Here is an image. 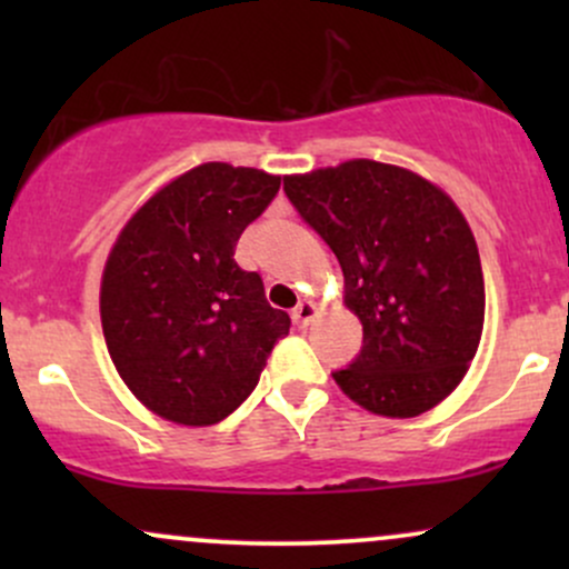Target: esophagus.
Wrapping results in <instances>:
<instances>
[{"label": "esophagus", "instance_id": "obj_1", "mask_svg": "<svg viewBox=\"0 0 569 569\" xmlns=\"http://www.w3.org/2000/svg\"><path fill=\"white\" fill-rule=\"evenodd\" d=\"M316 318H318V307H316V302H310V299H305V302H299L291 310V321H293V326H299V329H307V326L316 321Z\"/></svg>", "mask_w": 569, "mask_h": 569}]
</instances>
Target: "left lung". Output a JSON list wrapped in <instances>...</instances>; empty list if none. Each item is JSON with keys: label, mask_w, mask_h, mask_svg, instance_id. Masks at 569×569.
<instances>
[{"label": "left lung", "mask_w": 569, "mask_h": 569, "mask_svg": "<svg viewBox=\"0 0 569 569\" xmlns=\"http://www.w3.org/2000/svg\"><path fill=\"white\" fill-rule=\"evenodd\" d=\"M289 200L329 243L363 348L335 371L350 401L380 417L441 403L471 367L485 329L479 248L455 200L409 168L348 160L283 176Z\"/></svg>", "instance_id": "left-lung-1"}]
</instances>
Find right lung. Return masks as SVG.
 I'll list each match as a JSON object with an SVG mask.
<instances>
[{"instance_id": "add662e5", "label": "right lung", "mask_w": 569, "mask_h": 569, "mask_svg": "<svg viewBox=\"0 0 569 569\" xmlns=\"http://www.w3.org/2000/svg\"><path fill=\"white\" fill-rule=\"evenodd\" d=\"M280 176L202 162L136 208L101 276V326L117 375L152 415L206 428L257 388L291 318L234 246Z\"/></svg>"}]
</instances>
